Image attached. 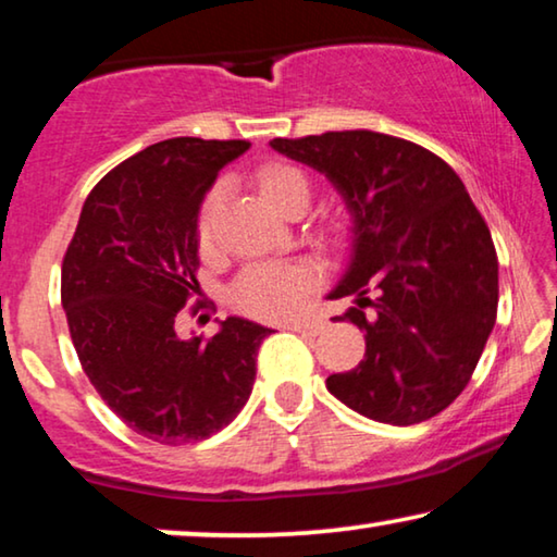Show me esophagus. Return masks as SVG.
<instances>
[{"label": "esophagus", "instance_id": "esophagus-1", "mask_svg": "<svg viewBox=\"0 0 557 557\" xmlns=\"http://www.w3.org/2000/svg\"><path fill=\"white\" fill-rule=\"evenodd\" d=\"M324 321L321 319H294V321H286L284 329L288 332H298V334H309V336H317L324 332Z\"/></svg>", "mask_w": 557, "mask_h": 557}]
</instances>
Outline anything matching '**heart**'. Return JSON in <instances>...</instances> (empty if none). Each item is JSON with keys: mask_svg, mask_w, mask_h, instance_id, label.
Masks as SVG:
<instances>
[{"mask_svg": "<svg viewBox=\"0 0 557 557\" xmlns=\"http://www.w3.org/2000/svg\"><path fill=\"white\" fill-rule=\"evenodd\" d=\"M261 196L284 213L296 200L309 203L311 183L294 165L269 163L263 165L259 175ZM228 185L219 183L208 193L198 215V240L203 248H211L219 231V221L223 213ZM321 284V269L309 261H265L253 263L240 273L236 284L231 286V301L236 309L251 313L256 319H286L301 309L313 288Z\"/></svg>", "mask_w": 557, "mask_h": 557, "instance_id": "b5f03b06", "label": "heart"}]
</instances>
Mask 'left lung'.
<instances>
[{"label":"left lung","mask_w":557,"mask_h":557,"mask_svg":"<svg viewBox=\"0 0 557 557\" xmlns=\"http://www.w3.org/2000/svg\"><path fill=\"white\" fill-rule=\"evenodd\" d=\"M271 148L324 173L351 213L349 269L329 298L357 296L336 321L364 329L367 351L326 389L386 424L440 414L470 382L497 319L495 244L465 183L422 145L372 131L273 138Z\"/></svg>","instance_id":"8db88e82"}]
</instances>
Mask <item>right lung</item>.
I'll return each mask as SVG.
<instances>
[{
	"instance_id": "add662e5",
	"label": "right lung",
	"mask_w": 557,
	"mask_h": 557,
	"mask_svg": "<svg viewBox=\"0 0 557 557\" xmlns=\"http://www.w3.org/2000/svg\"><path fill=\"white\" fill-rule=\"evenodd\" d=\"M248 148L171 138L140 150L90 190L64 253L62 306L79 364L104 405L160 445L208 440L233 422L271 334L240 317L206 342L178 334L181 309L200 292V203Z\"/></svg>"
}]
</instances>
